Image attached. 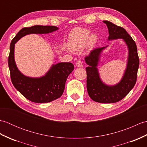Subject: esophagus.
Listing matches in <instances>:
<instances>
[{
  "label": "esophagus",
  "mask_w": 147,
  "mask_h": 147,
  "mask_svg": "<svg viewBox=\"0 0 147 147\" xmlns=\"http://www.w3.org/2000/svg\"><path fill=\"white\" fill-rule=\"evenodd\" d=\"M76 66L79 67H83V63H82V61L79 59V60H78L76 61Z\"/></svg>",
  "instance_id": "obj_1"
}]
</instances>
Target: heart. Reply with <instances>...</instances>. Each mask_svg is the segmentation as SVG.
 Wrapping results in <instances>:
<instances>
[{"instance_id": "obj_1", "label": "heart", "mask_w": 147, "mask_h": 147, "mask_svg": "<svg viewBox=\"0 0 147 147\" xmlns=\"http://www.w3.org/2000/svg\"><path fill=\"white\" fill-rule=\"evenodd\" d=\"M90 31L82 28L74 29L69 36L67 45L69 48L74 51H78L82 49L88 40V46H92L96 40L95 35H90Z\"/></svg>"}]
</instances>
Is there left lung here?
I'll return each instance as SVG.
<instances>
[{
	"label": "left lung",
	"instance_id": "1",
	"mask_svg": "<svg viewBox=\"0 0 147 147\" xmlns=\"http://www.w3.org/2000/svg\"><path fill=\"white\" fill-rule=\"evenodd\" d=\"M107 24L109 36V40L123 38L127 43L129 49V57L125 74L117 85L109 86L103 83L98 76L96 66L97 65L100 54L105 47L93 49L85 60L88 65L86 69V87L90 97L96 102L115 103L120 101L128 94L135 85L137 73L139 67V57L135 42L125 29L110 21H104Z\"/></svg>",
	"mask_w": 147,
	"mask_h": 147
}]
</instances>
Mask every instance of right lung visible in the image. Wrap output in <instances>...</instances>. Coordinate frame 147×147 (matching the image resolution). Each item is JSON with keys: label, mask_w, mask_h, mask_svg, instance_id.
I'll list each match as a JSON object with an SVG mask.
<instances>
[{"label": "right lung", "mask_w": 147, "mask_h": 147, "mask_svg": "<svg viewBox=\"0 0 147 147\" xmlns=\"http://www.w3.org/2000/svg\"><path fill=\"white\" fill-rule=\"evenodd\" d=\"M55 26L36 25L22 28L10 45L8 65L11 82L24 97L35 103H47L61 97L64 92L68 76L74 69L71 62H61L53 65L46 75L40 78H32L22 74L16 65L14 59V44L21 37L31 33H49L57 30Z\"/></svg>", "instance_id": "right-lung-1"}]
</instances>
